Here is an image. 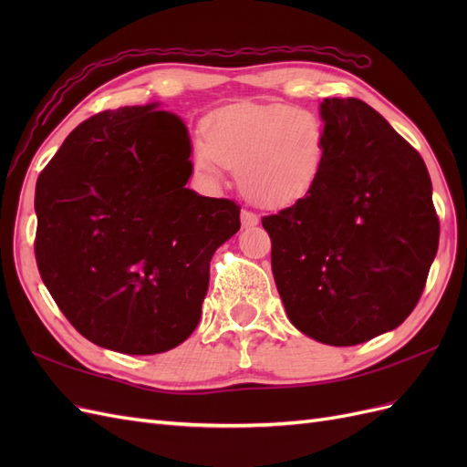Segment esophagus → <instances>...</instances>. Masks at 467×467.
Segmentation results:
<instances>
[{
	"mask_svg": "<svg viewBox=\"0 0 467 467\" xmlns=\"http://www.w3.org/2000/svg\"><path fill=\"white\" fill-rule=\"evenodd\" d=\"M242 223L244 228H253V225L259 223V216L251 210H242Z\"/></svg>",
	"mask_w": 467,
	"mask_h": 467,
	"instance_id": "34e87169",
	"label": "esophagus"
}]
</instances>
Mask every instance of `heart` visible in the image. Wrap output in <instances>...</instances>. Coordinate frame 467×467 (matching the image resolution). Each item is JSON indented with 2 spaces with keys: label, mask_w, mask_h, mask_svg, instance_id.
I'll use <instances>...</instances> for the list:
<instances>
[{
  "label": "heart",
  "mask_w": 467,
  "mask_h": 467,
  "mask_svg": "<svg viewBox=\"0 0 467 467\" xmlns=\"http://www.w3.org/2000/svg\"><path fill=\"white\" fill-rule=\"evenodd\" d=\"M323 126L290 105H235L218 110L206 138L192 144V163L220 181L237 169L239 187L261 206H288L312 191L323 165Z\"/></svg>",
  "instance_id": "heart-1"
}]
</instances>
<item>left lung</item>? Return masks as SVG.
<instances>
[{"instance_id":"left-lung-1","label":"left lung","mask_w":467,"mask_h":467,"mask_svg":"<svg viewBox=\"0 0 467 467\" xmlns=\"http://www.w3.org/2000/svg\"><path fill=\"white\" fill-rule=\"evenodd\" d=\"M316 185L265 216L273 275L296 329L333 347L388 333L413 312L441 225L419 151L360 99H323Z\"/></svg>"}]
</instances>
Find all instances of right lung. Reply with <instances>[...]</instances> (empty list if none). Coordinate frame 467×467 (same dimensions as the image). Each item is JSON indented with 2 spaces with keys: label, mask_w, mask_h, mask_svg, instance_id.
I'll return each instance as SVG.
<instances>
[{
  "label": "right lung",
  "mask_w": 467,
  "mask_h": 467,
  "mask_svg": "<svg viewBox=\"0 0 467 467\" xmlns=\"http://www.w3.org/2000/svg\"><path fill=\"white\" fill-rule=\"evenodd\" d=\"M160 103L105 110L36 181L35 255L54 302L91 343L158 355L196 329L210 259L239 206L187 189L191 138Z\"/></svg>",
  "instance_id": "add662e5"
}]
</instances>
